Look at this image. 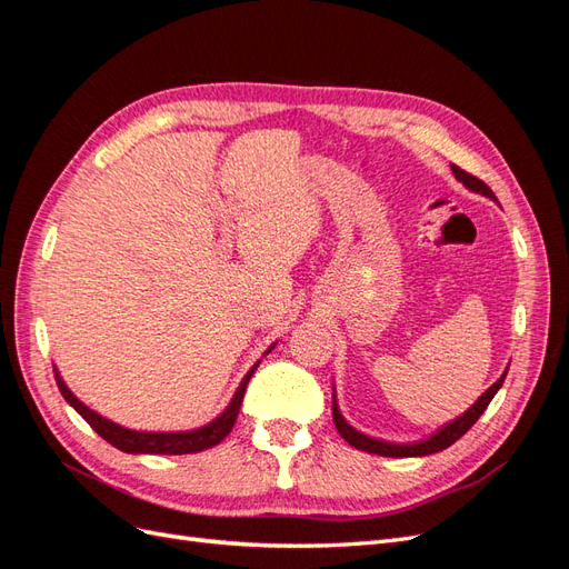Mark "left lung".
Returning <instances> with one entry per match:
<instances>
[{
  "label": "left lung",
  "mask_w": 569,
  "mask_h": 569,
  "mask_svg": "<svg viewBox=\"0 0 569 569\" xmlns=\"http://www.w3.org/2000/svg\"><path fill=\"white\" fill-rule=\"evenodd\" d=\"M451 170H453V176H456L465 187L472 189V192H479V194H485V197H489V199L496 201V194L491 192L489 184H485L479 178H475V176H470V173H465L462 168H458V166H453V163H451ZM506 372H508V370H506ZM506 372L501 375V380H496L485 393L479 396V399L472 403V408L465 410L462 416L456 418L453 422L443 425V427L439 429V432L432 435L429 439H422V441H416V443H391V441L366 437V435H360L358 429H353L347 420L341 418L337 401H332V418H335V425H337V432L343 437V441H349V443L353 446V449L368 451V453H377V456H387V458H416V456L439 453V451H443V449H449L451 443H456V441H458L465 432H468V429L479 420L481 412H485L487 406L491 403L496 391L501 389V385H503V380H506ZM332 399H335V396H332Z\"/></svg>",
  "instance_id": "obj_1"
}]
</instances>
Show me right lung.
Returning a JSON list of instances; mask_svg holds the SVG:
<instances>
[{
    "label": "right lung",
    "instance_id": "add662e5",
    "mask_svg": "<svg viewBox=\"0 0 569 569\" xmlns=\"http://www.w3.org/2000/svg\"><path fill=\"white\" fill-rule=\"evenodd\" d=\"M266 353H270V349ZM256 368H258V363L244 375V380H242V385H239V389L234 391L230 406L222 410L213 422L203 425L199 429H192V432H134V429L120 427V425H116L107 418H101L99 412H94V410L84 406L78 399V396H73V391L63 385L59 372H54V377H57V385H59V391L63 393V399L80 412L84 422H88L101 439H107L111 446H116V449H120L123 453L182 456V453H199V451L211 449V446L220 443L222 439L230 435V429L234 427V420L239 416V406H242L247 385H249Z\"/></svg>",
    "mask_w": 569,
    "mask_h": 569
}]
</instances>
